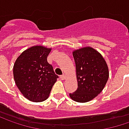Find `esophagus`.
<instances>
[{
  "mask_svg": "<svg viewBox=\"0 0 129 129\" xmlns=\"http://www.w3.org/2000/svg\"><path fill=\"white\" fill-rule=\"evenodd\" d=\"M60 77V79H61L62 80H64L65 79H66V75H61V76Z\"/></svg>",
  "mask_w": 129,
  "mask_h": 129,
  "instance_id": "34e87169",
  "label": "esophagus"
}]
</instances>
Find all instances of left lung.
Here are the masks:
<instances>
[{
	"label": "left lung",
	"mask_w": 129,
	"mask_h": 129,
	"mask_svg": "<svg viewBox=\"0 0 129 129\" xmlns=\"http://www.w3.org/2000/svg\"><path fill=\"white\" fill-rule=\"evenodd\" d=\"M72 54L77 88L69 96L74 101L86 103L95 98L105 87L109 76L108 65L102 54L90 46L74 50Z\"/></svg>",
	"instance_id": "1"
}]
</instances>
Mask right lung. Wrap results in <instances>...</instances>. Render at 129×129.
<instances>
[{"mask_svg": "<svg viewBox=\"0 0 129 129\" xmlns=\"http://www.w3.org/2000/svg\"><path fill=\"white\" fill-rule=\"evenodd\" d=\"M52 48L33 46L21 53L13 66L16 86L30 101L42 102L49 96L58 76L47 62Z\"/></svg>", "mask_w": 129, "mask_h": 129, "instance_id": "1", "label": "right lung"}]
</instances>
